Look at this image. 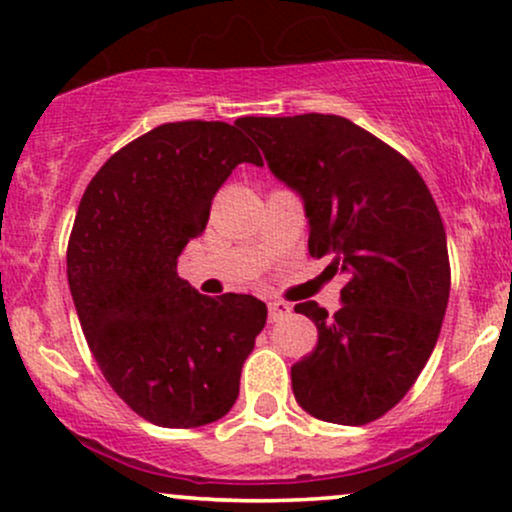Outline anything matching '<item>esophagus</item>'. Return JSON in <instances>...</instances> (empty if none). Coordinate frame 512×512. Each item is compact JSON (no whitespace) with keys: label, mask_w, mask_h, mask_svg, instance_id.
Here are the masks:
<instances>
[{"label":"esophagus","mask_w":512,"mask_h":512,"mask_svg":"<svg viewBox=\"0 0 512 512\" xmlns=\"http://www.w3.org/2000/svg\"><path fill=\"white\" fill-rule=\"evenodd\" d=\"M286 315H291V305L284 301H272L269 303V322L284 320Z\"/></svg>","instance_id":"34e87169"}]
</instances>
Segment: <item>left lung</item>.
<instances>
[{
    "label": "left lung",
    "mask_w": 512,
    "mask_h": 512,
    "mask_svg": "<svg viewBox=\"0 0 512 512\" xmlns=\"http://www.w3.org/2000/svg\"><path fill=\"white\" fill-rule=\"evenodd\" d=\"M240 127L303 199L310 255H332V274L346 276L334 315L296 305L317 327L313 354L291 368L296 402L330 424L375 421L419 378L448 308L436 202L407 158L346 117H243Z\"/></svg>",
    "instance_id": "8db88e82"
}]
</instances>
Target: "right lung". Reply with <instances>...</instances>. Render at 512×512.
<instances>
[{"mask_svg":"<svg viewBox=\"0 0 512 512\" xmlns=\"http://www.w3.org/2000/svg\"><path fill=\"white\" fill-rule=\"evenodd\" d=\"M226 122H168L88 182L67 250L81 330L105 380L151 424L195 428L231 411L240 370L267 322L255 296H202L178 276L211 199L260 151Z\"/></svg>","mask_w":512,"mask_h":512,"instance_id":"add662e5","label":"right lung"}]
</instances>
